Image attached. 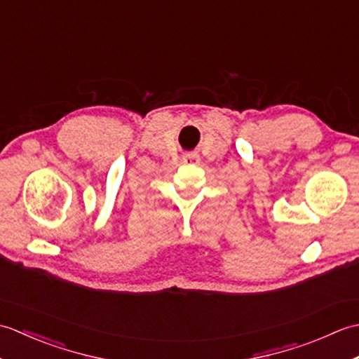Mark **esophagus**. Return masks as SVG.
Masks as SVG:
<instances>
[{
	"instance_id": "34e87169",
	"label": "esophagus",
	"mask_w": 359,
	"mask_h": 359,
	"mask_svg": "<svg viewBox=\"0 0 359 359\" xmlns=\"http://www.w3.org/2000/svg\"><path fill=\"white\" fill-rule=\"evenodd\" d=\"M201 160V156L197 154V152H187V154H184V157H182V162L184 163H197Z\"/></svg>"
}]
</instances>
